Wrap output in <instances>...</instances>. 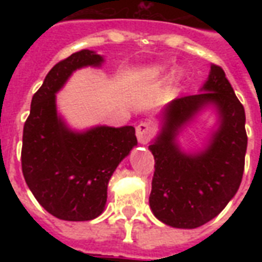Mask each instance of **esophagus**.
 I'll return each mask as SVG.
<instances>
[{
	"label": "esophagus",
	"instance_id": "esophagus-1",
	"mask_svg": "<svg viewBox=\"0 0 262 262\" xmlns=\"http://www.w3.org/2000/svg\"><path fill=\"white\" fill-rule=\"evenodd\" d=\"M136 136H137L140 144H147L154 136V129L149 123L141 122L139 126L136 127Z\"/></svg>",
	"mask_w": 262,
	"mask_h": 262
}]
</instances>
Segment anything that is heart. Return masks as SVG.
I'll return each mask as SVG.
<instances>
[{"label": "heart", "instance_id": "heart-1", "mask_svg": "<svg viewBox=\"0 0 262 262\" xmlns=\"http://www.w3.org/2000/svg\"><path fill=\"white\" fill-rule=\"evenodd\" d=\"M167 73V68L163 65H154L145 71V79L148 80H159Z\"/></svg>", "mask_w": 262, "mask_h": 262}]
</instances>
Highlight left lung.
Wrapping results in <instances>:
<instances>
[{"instance_id": "left-lung-1", "label": "left lung", "mask_w": 262, "mask_h": 262, "mask_svg": "<svg viewBox=\"0 0 262 262\" xmlns=\"http://www.w3.org/2000/svg\"><path fill=\"white\" fill-rule=\"evenodd\" d=\"M207 108L218 125L194 152L178 141L183 129ZM159 133L149 151L155 158L149 207L156 219L175 228H197L219 215L239 189L248 136L245 108L223 69L212 65L200 94L177 98L158 115Z\"/></svg>"}]
</instances>
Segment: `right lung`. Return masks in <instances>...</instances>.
Returning <instances> with one entry per match:
<instances>
[{"mask_svg": "<svg viewBox=\"0 0 262 262\" xmlns=\"http://www.w3.org/2000/svg\"><path fill=\"white\" fill-rule=\"evenodd\" d=\"M103 62V55L85 49L53 67L32 96L24 123V179L38 203L61 220L87 222L102 215L111 175L137 145L133 126L76 130L58 113L57 92L73 72Z\"/></svg>", "mask_w": 262, "mask_h": 262, "instance_id": "add662e5", "label": "right lung"}]
</instances>
